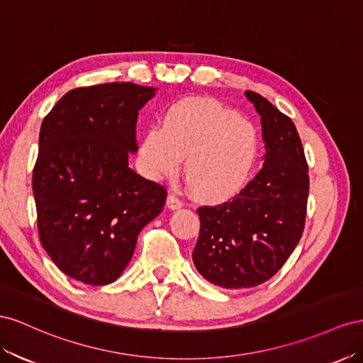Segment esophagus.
Listing matches in <instances>:
<instances>
[{
  "label": "esophagus",
  "mask_w": 363,
  "mask_h": 363,
  "mask_svg": "<svg viewBox=\"0 0 363 363\" xmlns=\"http://www.w3.org/2000/svg\"><path fill=\"white\" fill-rule=\"evenodd\" d=\"M182 205H184V202H182L176 194L170 193V194L167 196V206H169L170 210H179Z\"/></svg>",
  "instance_id": "obj_1"
}]
</instances>
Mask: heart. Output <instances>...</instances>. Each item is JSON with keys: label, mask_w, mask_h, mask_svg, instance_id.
Masks as SVG:
<instances>
[{"label": "heart", "mask_w": 363, "mask_h": 363, "mask_svg": "<svg viewBox=\"0 0 363 363\" xmlns=\"http://www.w3.org/2000/svg\"><path fill=\"white\" fill-rule=\"evenodd\" d=\"M258 133L251 121L213 99H184L164 112L161 128L141 140V155L152 178L172 176L184 162V176L199 199L219 202L246 184L254 169Z\"/></svg>", "instance_id": "b5f03b06"}]
</instances>
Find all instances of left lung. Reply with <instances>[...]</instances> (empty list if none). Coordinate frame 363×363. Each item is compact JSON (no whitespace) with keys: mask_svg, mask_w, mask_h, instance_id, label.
I'll list each match as a JSON object with an SVG mask.
<instances>
[{"mask_svg":"<svg viewBox=\"0 0 363 363\" xmlns=\"http://www.w3.org/2000/svg\"><path fill=\"white\" fill-rule=\"evenodd\" d=\"M245 94L262 117L264 165L228 202L199 206L193 250L199 274L225 289L274 277L301 239L307 213L308 167L294 121L257 92Z\"/></svg>","mask_w":363,"mask_h":363,"instance_id":"8db88e82","label":"left lung"}]
</instances>
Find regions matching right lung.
<instances>
[{
    "label": "right lung",
    "instance_id": "right-lung-1",
    "mask_svg": "<svg viewBox=\"0 0 363 363\" xmlns=\"http://www.w3.org/2000/svg\"><path fill=\"white\" fill-rule=\"evenodd\" d=\"M155 88L112 82L68 91L44 118L32 187L39 240L65 275L92 286L121 275L167 198L129 169L138 111Z\"/></svg>",
    "mask_w": 363,
    "mask_h": 363
}]
</instances>
